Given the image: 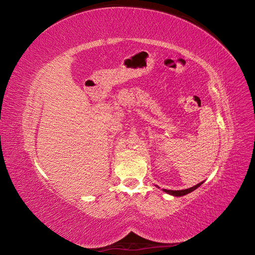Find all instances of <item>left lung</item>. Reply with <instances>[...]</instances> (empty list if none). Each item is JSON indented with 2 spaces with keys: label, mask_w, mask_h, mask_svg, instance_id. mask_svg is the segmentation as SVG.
I'll return each mask as SVG.
<instances>
[{
  "label": "left lung",
  "mask_w": 255,
  "mask_h": 255,
  "mask_svg": "<svg viewBox=\"0 0 255 255\" xmlns=\"http://www.w3.org/2000/svg\"><path fill=\"white\" fill-rule=\"evenodd\" d=\"M201 184H203V182L197 184L196 186H192V187H190V188L183 189V190H168V189H163V190H164V191H166L167 194H170V195H172V196H175V197H181V196H184V195H187V194H189V192H191V191H194V190H195V189H197V188H198Z\"/></svg>",
  "instance_id": "8db88e82"
}]
</instances>
